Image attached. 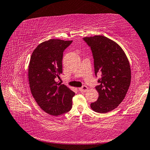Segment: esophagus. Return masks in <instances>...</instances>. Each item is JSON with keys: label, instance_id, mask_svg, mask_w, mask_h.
<instances>
[{"label": "esophagus", "instance_id": "34e87169", "mask_svg": "<svg viewBox=\"0 0 150 150\" xmlns=\"http://www.w3.org/2000/svg\"><path fill=\"white\" fill-rule=\"evenodd\" d=\"M79 91L81 92H86L87 91H88V87L85 85H83L82 87H81V88H79Z\"/></svg>", "mask_w": 150, "mask_h": 150}]
</instances>
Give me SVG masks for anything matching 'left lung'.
<instances>
[{
    "label": "left lung",
    "mask_w": 150,
    "mask_h": 150,
    "mask_svg": "<svg viewBox=\"0 0 150 150\" xmlns=\"http://www.w3.org/2000/svg\"><path fill=\"white\" fill-rule=\"evenodd\" d=\"M83 40L91 48L95 75L100 76L96 86L98 99L91 103V107L96 112H109L120 104L129 90V62L120 46L107 37L96 35Z\"/></svg>",
    "instance_id": "obj_1"
}]
</instances>
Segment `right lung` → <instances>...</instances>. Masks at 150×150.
Returning <instances> with one entry per match:
<instances>
[{
	"instance_id": "add662e5",
	"label": "right lung",
	"mask_w": 150,
	"mask_h": 150,
	"mask_svg": "<svg viewBox=\"0 0 150 150\" xmlns=\"http://www.w3.org/2000/svg\"><path fill=\"white\" fill-rule=\"evenodd\" d=\"M72 40L50 39L37 46L30 59L28 77L33 96L46 113L57 116L72 108L75 92L56 78L62 73L63 52Z\"/></svg>"
}]
</instances>
